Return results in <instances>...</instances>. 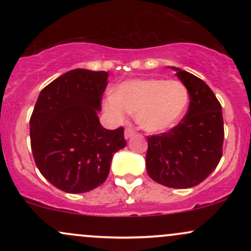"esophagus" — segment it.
I'll use <instances>...</instances> for the list:
<instances>
[{"label": "esophagus", "mask_w": 251, "mask_h": 251, "mask_svg": "<svg viewBox=\"0 0 251 251\" xmlns=\"http://www.w3.org/2000/svg\"><path fill=\"white\" fill-rule=\"evenodd\" d=\"M134 133H135V131L132 127H129V126H128V127L125 128V138H126V139H128V138L132 137V135H133Z\"/></svg>", "instance_id": "esophagus-1"}]
</instances>
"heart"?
Returning a JSON list of instances; mask_svg holds the SVG:
<instances>
[{"label": "heart", "mask_w": 251, "mask_h": 251, "mask_svg": "<svg viewBox=\"0 0 251 251\" xmlns=\"http://www.w3.org/2000/svg\"><path fill=\"white\" fill-rule=\"evenodd\" d=\"M189 98L188 88L178 80L133 79L118 86L105 106L117 117H123L124 111L135 113L140 127L159 133L179 122Z\"/></svg>", "instance_id": "1"}]
</instances>
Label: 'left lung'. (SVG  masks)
Returning <instances> with one entry per match:
<instances>
[{"instance_id":"left-lung-1","label":"left lung","mask_w":251,"mask_h":251,"mask_svg":"<svg viewBox=\"0 0 251 251\" xmlns=\"http://www.w3.org/2000/svg\"><path fill=\"white\" fill-rule=\"evenodd\" d=\"M188 88L190 105L183 119L164 133L149 135L146 170L168 188L198 185L217 168L223 154L222 106L211 88L189 72L172 67Z\"/></svg>"}]
</instances>
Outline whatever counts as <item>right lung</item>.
Segmentation results:
<instances>
[{
  "label": "right lung",
  "mask_w": 251,
  "mask_h": 251,
  "mask_svg": "<svg viewBox=\"0 0 251 251\" xmlns=\"http://www.w3.org/2000/svg\"><path fill=\"white\" fill-rule=\"evenodd\" d=\"M108 73L73 70L46 86L30 117V145L41 175L68 194H83L108 177L112 157L125 148L124 127L106 129L101 109Z\"/></svg>",
  "instance_id": "add662e5"
}]
</instances>
